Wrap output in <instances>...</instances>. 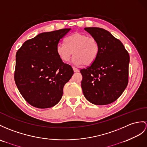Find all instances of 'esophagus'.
<instances>
[{"mask_svg":"<svg viewBox=\"0 0 147 147\" xmlns=\"http://www.w3.org/2000/svg\"><path fill=\"white\" fill-rule=\"evenodd\" d=\"M72 68H73V70H74V71H75V72H78V71H79V69H78L77 68L75 67H73Z\"/></svg>","mask_w":147,"mask_h":147,"instance_id":"esophagus-1","label":"esophagus"}]
</instances>
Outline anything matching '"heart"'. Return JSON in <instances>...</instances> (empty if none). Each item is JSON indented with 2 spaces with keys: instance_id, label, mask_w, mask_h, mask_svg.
I'll return each instance as SVG.
<instances>
[{
  "instance_id": "heart-1",
  "label": "heart",
  "mask_w": 147,
  "mask_h": 147,
  "mask_svg": "<svg viewBox=\"0 0 147 147\" xmlns=\"http://www.w3.org/2000/svg\"><path fill=\"white\" fill-rule=\"evenodd\" d=\"M65 42L66 44H59L57 47V53L63 62L69 61L73 53L74 62L76 65L88 66L94 63L98 56V44L94 37L76 32L69 35Z\"/></svg>"
}]
</instances>
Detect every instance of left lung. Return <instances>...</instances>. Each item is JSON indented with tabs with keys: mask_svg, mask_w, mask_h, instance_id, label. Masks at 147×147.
Returning a JSON list of instances; mask_svg holds the SVG:
<instances>
[{
	"mask_svg": "<svg viewBox=\"0 0 147 147\" xmlns=\"http://www.w3.org/2000/svg\"><path fill=\"white\" fill-rule=\"evenodd\" d=\"M84 29L97 41L99 51L95 62L80 70L82 91L93 104L108 105L119 98L128 85L129 54L109 31L98 27Z\"/></svg>",
	"mask_w": 147,
	"mask_h": 147,
	"instance_id": "obj_1",
	"label": "left lung"
}]
</instances>
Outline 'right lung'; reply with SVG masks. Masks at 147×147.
Returning <instances> with one entry per match:
<instances>
[{"label":"right lung","instance_id":"add662e5","mask_svg":"<svg viewBox=\"0 0 147 147\" xmlns=\"http://www.w3.org/2000/svg\"><path fill=\"white\" fill-rule=\"evenodd\" d=\"M70 28L44 32L25 42L16 53L14 80L20 94L38 109L51 108L61 99L74 74L60 59L57 47Z\"/></svg>","mask_w":147,"mask_h":147}]
</instances>
